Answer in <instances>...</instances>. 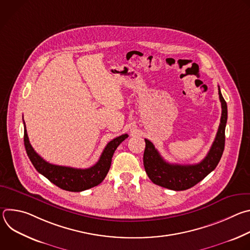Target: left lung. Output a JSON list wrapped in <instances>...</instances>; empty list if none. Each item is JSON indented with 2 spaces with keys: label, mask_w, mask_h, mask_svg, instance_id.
<instances>
[{
  "label": "left lung",
  "mask_w": 250,
  "mask_h": 250,
  "mask_svg": "<svg viewBox=\"0 0 250 250\" xmlns=\"http://www.w3.org/2000/svg\"><path fill=\"white\" fill-rule=\"evenodd\" d=\"M219 96L222 103L221 123L209 151L200 163L192 165L170 164L162 158L151 141L145 139L144 165L147 176L154 184L174 191H183L195 186L212 170H215L225 149V131L228 121V105L220 86Z\"/></svg>",
  "instance_id": "8db88e82"
}]
</instances>
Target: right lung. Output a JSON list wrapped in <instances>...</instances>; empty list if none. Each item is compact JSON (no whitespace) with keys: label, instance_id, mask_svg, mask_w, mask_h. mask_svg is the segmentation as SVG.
<instances>
[{"label":"right lung","instance_id":"1","mask_svg":"<svg viewBox=\"0 0 250 250\" xmlns=\"http://www.w3.org/2000/svg\"><path fill=\"white\" fill-rule=\"evenodd\" d=\"M127 136L128 135L125 133L111 140L102 152L99 161L94 166L87 169L59 166L45 161L34 151L29 144L25 125L23 141L27 156L39 173L46 177L51 183L60 189L70 192H81L103 182L110 170L115 150Z\"/></svg>","mask_w":250,"mask_h":250}]
</instances>
